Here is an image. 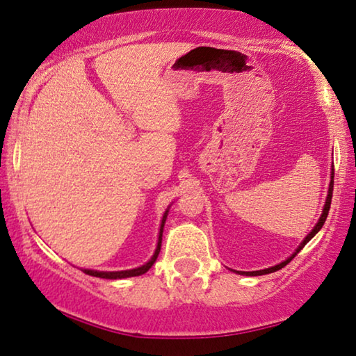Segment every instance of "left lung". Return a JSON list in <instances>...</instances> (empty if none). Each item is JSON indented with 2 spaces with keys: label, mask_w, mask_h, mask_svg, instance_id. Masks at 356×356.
I'll use <instances>...</instances> for the list:
<instances>
[{
  "label": "left lung",
  "mask_w": 356,
  "mask_h": 356,
  "mask_svg": "<svg viewBox=\"0 0 356 356\" xmlns=\"http://www.w3.org/2000/svg\"><path fill=\"white\" fill-rule=\"evenodd\" d=\"M332 188H334V166L330 168V182H329V190H327V197H326V202H324V208H323V213H321V216H319V219H318V222L314 224V227L312 229V232H309L307 237H305L303 240H302V243L298 245L297 247V250H295V252L290 254V257L287 258V259H284L282 263H279V264H276V266H271V268H266V269H259V271H235L237 274H240V276H263V274H269V273H276V271H279V269H282L285 264L287 263H290L293 259V257L295 254H297L300 250H302L305 245H307L309 240H312L314 235H316L319 230H321V227L324 226V222H326V218H327V213H329V208H330V200H332Z\"/></svg>",
  "instance_id": "obj_1"
}]
</instances>
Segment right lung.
<instances>
[{
    "label": "right lung",
    "mask_w": 356,
    "mask_h": 356,
    "mask_svg": "<svg viewBox=\"0 0 356 356\" xmlns=\"http://www.w3.org/2000/svg\"><path fill=\"white\" fill-rule=\"evenodd\" d=\"M168 213H169V207L166 211L163 214V219H161V226H159V235H158V243H156V250H154L153 257L148 259L147 263L142 264V266L138 268H134V269H126V271H97V269H82L85 274H88V276H93V277H102V279H126V277H134V276H142L148 271L149 268L153 266L154 261H156L159 252H161V240H163V229H164V222H166V218H168Z\"/></svg>",
    "instance_id": "obj_1"
}]
</instances>
